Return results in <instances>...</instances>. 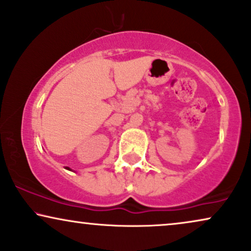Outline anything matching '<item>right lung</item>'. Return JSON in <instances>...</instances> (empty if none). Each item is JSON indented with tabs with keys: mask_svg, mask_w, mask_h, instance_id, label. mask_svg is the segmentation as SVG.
I'll use <instances>...</instances> for the list:
<instances>
[{
	"mask_svg": "<svg viewBox=\"0 0 251 251\" xmlns=\"http://www.w3.org/2000/svg\"><path fill=\"white\" fill-rule=\"evenodd\" d=\"M67 169H68V168H67Z\"/></svg>",
	"mask_w": 251,
	"mask_h": 251,
	"instance_id": "add662e5",
	"label": "right lung"
}]
</instances>
